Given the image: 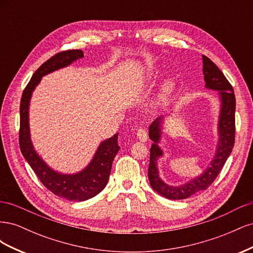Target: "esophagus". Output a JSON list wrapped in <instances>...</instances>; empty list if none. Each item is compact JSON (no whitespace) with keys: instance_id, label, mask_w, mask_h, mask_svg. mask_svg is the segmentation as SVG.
<instances>
[{"instance_id":"1","label":"esophagus","mask_w":253,"mask_h":253,"mask_svg":"<svg viewBox=\"0 0 253 253\" xmlns=\"http://www.w3.org/2000/svg\"><path fill=\"white\" fill-rule=\"evenodd\" d=\"M137 137H138V139L140 141L145 142V141L148 140V137H149L148 131L145 128H142V127L138 128V129H137Z\"/></svg>"}]
</instances>
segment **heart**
Wrapping results in <instances>:
<instances>
[{"label":"heart","mask_w":253,"mask_h":253,"mask_svg":"<svg viewBox=\"0 0 253 253\" xmlns=\"http://www.w3.org/2000/svg\"><path fill=\"white\" fill-rule=\"evenodd\" d=\"M171 87V83H168L167 84V89H169Z\"/></svg>","instance_id":"obj_1"}]
</instances>
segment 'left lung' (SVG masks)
Masks as SVG:
<instances>
[{
    "instance_id": "8db88e82",
    "label": "left lung",
    "mask_w": 253,
    "mask_h": 253,
    "mask_svg": "<svg viewBox=\"0 0 253 253\" xmlns=\"http://www.w3.org/2000/svg\"><path fill=\"white\" fill-rule=\"evenodd\" d=\"M203 73L206 82V87L217 90L220 98V113L218 119V136L219 140L216 148L215 156L210 164V167L201 176L195 177L181 186L174 187L167 185L159 177L157 169V159L163 156V151L158 147V142L162 135L160 122L162 118H157L150 126L149 136L153 140L150 150L149 165V180L151 187L156 192L169 200H185L200 191L206 190L217 177L223 167L231 154L235 140V96L232 85L225 75L212 61L203 55Z\"/></svg>"
}]
</instances>
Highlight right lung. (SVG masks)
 Listing matches in <instances>:
<instances>
[{
	"label": "right lung",
	"instance_id": "add662e5",
	"mask_svg": "<svg viewBox=\"0 0 253 253\" xmlns=\"http://www.w3.org/2000/svg\"><path fill=\"white\" fill-rule=\"evenodd\" d=\"M80 58H83L81 49H70L58 52L48 59L33 75L23 91L20 104L19 143L23 156L38 178L50 192L73 202L86 201L104 189L110 177L113 160L120 149L118 134L101 142L89 165L81 172L76 174L59 173L50 169L34 149L30 140L28 108L33 91L43 76L70 65Z\"/></svg>",
	"mask_w": 253,
	"mask_h": 253
}]
</instances>
